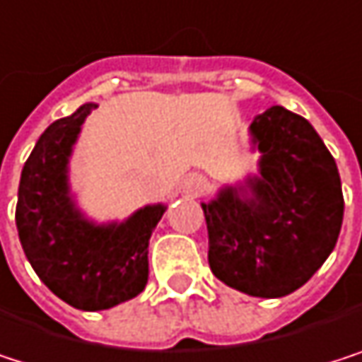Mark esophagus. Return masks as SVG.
Here are the masks:
<instances>
[{"instance_id":"1","label":"esophagus","mask_w":362,"mask_h":362,"mask_svg":"<svg viewBox=\"0 0 362 362\" xmlns=\"http://www.w3.org/2000/svg\"><path fill=\"white\" fill-rule=\"evenodd\" d=\"M208 189V180L204 177V175H199V173H193V175H189L187 177V182H185V191L189 193V195H193V197H199L204 191Z\"/></svg>"}]
</instances>
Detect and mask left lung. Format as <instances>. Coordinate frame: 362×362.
Returning a JSON list of instances; mask_svg holds the SVG:
<instances>
[{
  "instance_id": "1",
  "label": "left lung",
  "mask_w": 362,
  "mask_h": 362,
  "mask_svg": "<svg viewBox=\"0 0 362 362\" xmlns=\"http://www.w3.org/2000/svg\"><path fill=\"white\" fill-rule=\"evenodd\" d=\"M259 175L202 204L208 261L227 286L252 297H284L333 252L344 195L335 158L299 114L274 105L250 124Z\"/></svg>"
}]
</instances>
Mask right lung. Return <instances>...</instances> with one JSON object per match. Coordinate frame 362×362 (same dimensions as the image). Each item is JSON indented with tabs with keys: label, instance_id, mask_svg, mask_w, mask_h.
<instances>
[{
	"label": "right lung",
	"instance_id": "right-lung-1",
	"mask_svg": "<svg viewBox=\"0 0 362 362\" xmlns=\"http://www.w3.org/2000/svg\"><path fill=\"white\" fill-rule=\"evenodd\" d=\"M95 103L54 120L31 150L18 185V240L37 278L76 310L97 312L139 295L148 282V242L165 206H146L124 223L95 225L76 208L67 163Z\"/></svg>",
	"mask_w": 362,
	"mask_h": 362
}]
</instances>
